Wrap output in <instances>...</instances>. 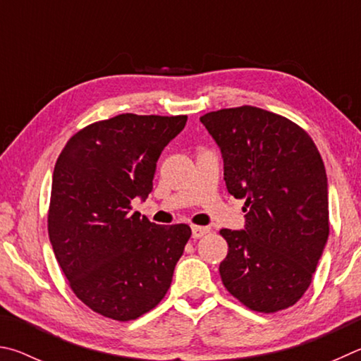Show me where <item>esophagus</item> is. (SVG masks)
Masks as SVG:
<instances>
[{
	"instance_id": "obj_1",
	"label": "esophagus",
	"mask_w": 361,
	"mask_h": 361,
	"mask_svg": "<svg viewBox=\"0 0 361 361\" xmlns=\"http://www.w3.org/2000/svg\"><path fill=\"white\" fill-rule=\"evenodd\" d=\"M207 233H209V228H207V226H192V238L193 239H200V238H203L204 235H207Z\"/></svg>"
}]
</instances>
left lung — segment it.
Masks as SVG:
<instances>
[{
    "label": "left lung",
    "mask_w": 361,
    "mask_h": 361,
    "mask_svg": "<svg viewBox=\"0 0 361 361\" xmlns=\"http://www.w3.org/2000/svg\"><path fill=\"white\" fill-rule=\"evenodd\" d=\"M219 145L226 190L245 201L243 230H220L226 290L258 312L293 306L312 282L328 241V179L305 130L260 107L204 114Z\"/></svg>",
    "instance_id": "1"
}]
</instances>
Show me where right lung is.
<instances>
[{"label": "right lung", "mask_w": 361, "mask_h": 361, "mask_svg": "<svg viewBox=\"0 0 361 361\" xmlns=\"http://www.w3.org/2000/svg\"><path fill=\"white\" fill-rule=\"evenodd\" d=\"M187 116L120 114L69 139L55 163L49 238L75 296L114 320L149 312L166 295L192 230L131 211L152 192L158 157Z\"/></svg>", "instance_id": "obj_1"}]
</instances>
